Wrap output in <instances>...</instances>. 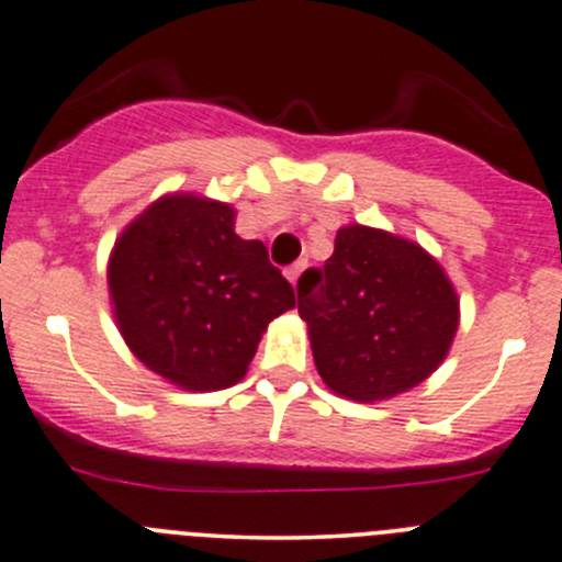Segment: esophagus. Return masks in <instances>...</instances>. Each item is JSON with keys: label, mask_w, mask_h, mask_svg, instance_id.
I'll return each instance as SVG.
<instances>
[{"label": "esophagus", "mask_w": 562, "mask_h": 562, "mask_svg": "<svg viewBox=\"0 0 562 562\" xmlns=\"http://www.w3.org/2000/svg\"><path fill=\"white\" fill-rule=\"evenodd\" d=\"M305 270V262H297V265H292V268L286 270V279L292 281V286H297V279H300V273H303Z\"/></svg>", "instance_id": "obj_1"}]
</instances>
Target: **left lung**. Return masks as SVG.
Listing matches in <instances>:
<instances>
[{"label": "left lung", "mask_w": 562, "mask_h": 562, "mask_svg": "<svg viewBox=\"0 0 562 562\" xmlns=\"http://www.w3.org/2000/svg\"><path fill=\"white\" fill-rule=\"evenodd\" d=\"M322 382L371 404L429 380L459 327V294L442 265L407 237L349 224L325 270L297 283Z\"/></svg>", "instance_id": "obj_1"}]
</instances>
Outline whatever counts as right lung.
Returning a JSON list of instances; mask_svg holds the SVG:
<instances>
[{
  "label": "right lung",
  "instance_id": "1",
  "mask_svg": "<svg viewBox=\"0 0 562 562\" xmlns=\"http://www.w3.org/2000/svg\"><path fill=\"white\" fill-rule=\"evenodd\" d=\"M235 207L166 193L131 221L109 257V297L127 349L171 385L224 391L246 376L262 333L294 308L292 283Z\"/></svg>",
  "mask_w": 562,
  "mask_h": 562
}]
</instances>
